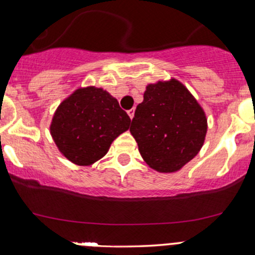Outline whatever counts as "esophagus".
Listing matches in <instances>:
<instances>
[{
  "mask_svg": "<svg viewBox=\"0 0 255 255\" xmlns=\"http://www.w3.org/2000/svg\"><path fill=\"white\" fill-rule=\"evenodd\" d=\"M127 113H128V116H129V118H130V120H132V118H133V116H134V109H132V110H128Z\"/></svg>",
  "mask_w": 255,
  "mask_h": 255,
  "instance_id": "obj_1",
  "label": "esophagus"
}]
</instances>
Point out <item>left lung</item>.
Wrapping results in <instances>:
<instances>
[{"mask_svg":"<svg viewBox=\"0 0 255 255\" xmlns=\"http://www.w3.org/2000/svg\"><path fill=\"white\" fill-rule=\"evenodd\" d=\"M129 130L150 168L174 173L200 151L207 120L186 87L171 80L146 86Z\"/></svg>","mask_w":255,"mask_h":255,"instance_id":"left-lung-1","label":"left lung"}]
</instances>
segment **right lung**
<instances>
[{"mask_svg": "<svg viewBox=\"0 0 255 255\" xmlns=\"http://www.w3.org/2000/svg\"><path fill=\"white\" fill-rule=\"evenodd\" d=\"M130 118L109 92L96 87L79 89L61 102L50 133L59 150L78 165H90L109 151Z\"/></svg>", "mask_w": 255, "mask_h": 255, "instance_id": "1", "label": "right lung"}]
</instances>
